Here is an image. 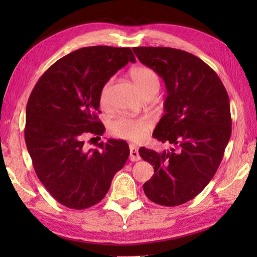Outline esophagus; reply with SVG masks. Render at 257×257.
Returning <instances> with one entry per match:
<instances>
[{"instance_id":"34e87169","label":"esophagus","mask_w":257,"mask_h":257,"mask_svg":"<svg viewBox=\"0 0 257 257\" xmlns=\"http://www.w3.org/2000/svg\"><path fill=\"white\" fill-rule=\"evenodd\" d=\"M129 149H130V160L132 161H139L141 160V155H139V152H138V149L135 145H130L129 146Z\"/></svg>"}]
</instances>
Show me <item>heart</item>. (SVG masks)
<instances>
[{
	"label": "heart",
	"instance_id": "obj_1",
	"mask_svg": "<svg viewBox=\"0 0 257 257\" xmlns=\"http://www.w3.org/2000/svg\"><path fill=\"white\" fill-rule=\"evenodd\" d=\"M130 77L136 85L137 89L144 96L151 92H158L160 88V78L155 70L145 66H138L130 70ZM111 80L104 84L99 92V102L105 105L107 102V95L110 90ZM151 127L150 120L145 118H130V116H119L111 121L110 133L113 136L127 141L139 142L145 137L146 132Z\"/></svg>",
	"mask_w": 257,
	"mask_h": 257
}]
</instances>
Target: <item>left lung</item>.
I'll return each mask as SVG.
<instances>
[{"label": "left lung", "instance_id": "obj_1", "mask_svg": "<svg viewBox=\"0 0 257 257\" xmlns=\"http://www.w3.org/2000/svg\"><path fill=\"white\" fill-rule=\"evenodd\" d=\"M133 51L164 80V114L153 137L175 146L161 153L139 149L154 168L143 188L159 205H181L205 188L223 158L231 136L228 93L215 71L188 52L144 46Z\"/></svg>", "mask_w": 257, "mask_h": 257}]
</instances>
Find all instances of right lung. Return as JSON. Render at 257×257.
<instances>
[{
	"instance_id": "right-lung-1",
	"label": "right lung",
	"mask_w": 257,
	"mask_h": 257,
	"mask_svg": "<svg viewBox=\"0 0 257 257\" xmlns=\"http://www.w3.org/2000/svg\"><path fill=\"white\" fill-rule=\"evenodd\" d=\"M128 62H136L129 47H82L47 69L30 94L25 127L28 153L38 179L69 208L84 210L101 202L127 162V142L107 139L86 150L84 138L104 134L96 114L99 92Z\"/></svg>"
}]
</instances>
